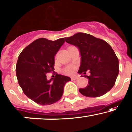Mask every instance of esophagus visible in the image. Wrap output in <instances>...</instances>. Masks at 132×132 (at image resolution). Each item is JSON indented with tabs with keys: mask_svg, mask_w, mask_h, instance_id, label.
Here are the masks:
<instances>
[{
	"mask_svg": "<svg viewBox=\"0 0 132 132\" xmlns=\"http://www.w3.org/2000/svg\"><path fill=\"white\" fill-rule=\"evenodd\" d=\"M78 78V76H71V80H76V79H77Z\"/></svg>",
	"mask_w": 132,
	"mask_h": 132,
	"instance_id": "obj_1",
	"label": "esophagus"
}]
</instances>
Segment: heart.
Returning a JSON list of instances; mask_svg holds the SVG:
<instances>
[{
	"label": "heart",
	"mask_w": 132,
	"mask_h": 132,
	"mask_svg": "<svg viewBox=\"0 0 132 132\" xmlns=\"http://www.w3.org/2000/svg\"><path fill=\"white\" fill-rule=\"evenodd\" d=\"M76 66L74 65H68L63 69V73L66 75H71L75 73Z\"/></svg>",
	"instance_id": "1"
}]
</instances>
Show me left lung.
<instances>
[{
    "label": "left lung",
    "instance_id": "8db88e82",
    "mask_svg": "<svg viewBox=\"0 0 132 132\" xmlns=\"http://www.w3.org/2000/svg\"><path fill=\"white\" fill-rule=\"evenodd\" d=\"M69 44L76 46L81 54V65L78 73L88 79V85L80 88L79 92L87 97H98L106 94L113 88L119 73L118 57L108 43L93 36L78 32L66 37Z\"/></svg>",
    "mask_w": 132,
    "mask_h": 132
}]
</instances>
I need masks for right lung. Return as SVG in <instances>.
<instances>
[{"label": "right lung", "mask_w": 132, "mask_h": 132, "mask_svg": "<svg viewBox=\"0 0 132 132\" xmlns=\"http://www.w3.org/2000/svg\"><path fill=\"white\" fill-rule=\"evenodd\" d=\"M64 38L50 40L37 39L20 54L16 65V76L23 92L41 105H51L61 98L64 86L71 78L56 74L47 79L46 74L53 71L54 56L64 43Z\"/></svg>", "instance_id": "obj_1"}]
</instances>
